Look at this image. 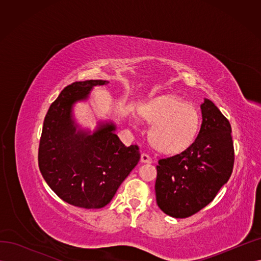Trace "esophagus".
Masks as SVG:
<instances>
[{
  "label": "esophagus",
  "instance_id": "1",
  "mask_svg": "<svg viewBox=\"0 0 261 261\" xmlns=\"http://www.w3.org/2000/svg\"><path fill=\"white\" fill-rule=\"evenodd\" d=\"M140 161L143 162V163H151V158H150L148 154H146V153H143L141 154V156H140Z\"/></svg>",
  "mask_w": 261,
  "mask_h": 261
}]
</instances>
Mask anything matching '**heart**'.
<instances>
[{
	"instance_id": "heart-1",
	"label": "heart",
	"mask_w": 261,
	"mask_h": 261,
	"mask_svg": "<svg viewBox=\"0 0 261 261\" xmlns=\"http://www.w3.org/2000/svg\"><path fill=\"white\" fill-rule=\"evenodd\" d=\"M141 115L152 125L150 140L164 153H177L192 145L200 125L197 108L174 97H163L141 109ZM136 126L135 118L133 120Z\"/></svg>"
}]
</instances>
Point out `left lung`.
I'll return each instance as SVG.
<instances>
[{"instance_id":"8db88e82","label":"left lung","mask_w":261,"mask_h":261,"mask_svg":"<svg viewBox=\"0 0 261 261\" xmlns=\"http://www.w3.org/2000/svg\"><path fill=\"white\" fill-rule=\"evenodd\" d=\"M200 109L202 123L194 143L156 165V203L173 218L191 217L206 207L233 171L230 122L209 99Z\"/></svg>"}]
</instances>
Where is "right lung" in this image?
I'll list each match as a JSON object with an SVG mask.
<instances>
[{
	"mask_svg": "<svg viewBox=\"0 0 261 261\" xmlns=\"http://www.w3.org/2000/svg\"><path fill=\"white\" fill-rule=\"evenodd\" d=\"M108 83L90 80L65 87L44 117L39 169L62 200L80 208L107 206L140 159L138 146L126 147L113 122H99L91 132L75 121L76 102L88 100L94 86Z\"/></svg>",
	"mask_w": 261,
	"mask_h": 261,
	"instance_id": "right-lung-1",
	"label": "right lung"
}]
</instances>
